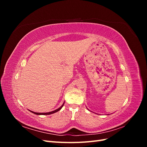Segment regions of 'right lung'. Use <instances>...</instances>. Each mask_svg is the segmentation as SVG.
<instances>
[{
    "label": "right lung",
    "instance_id": "1",
    "mask_svg": "<svg viewBox=\"0 0 147 147\" xmlns=\"http://www.w3.org/2000/svg\"><path fill=\"white\" fill-rule=\"evenodd\" d=\"M64 104H64H63V105H62L61 107H59V109H56V110H54V111H53V112H48V113H37V112H32V111H30V112H32L33 113H34V114H35V115H50V114H52V113H56V112H58V111L62 109V107H63Z\"/></svg>",
    "mask_w": 147,
    "mask_h": 147
}]
</instances>
